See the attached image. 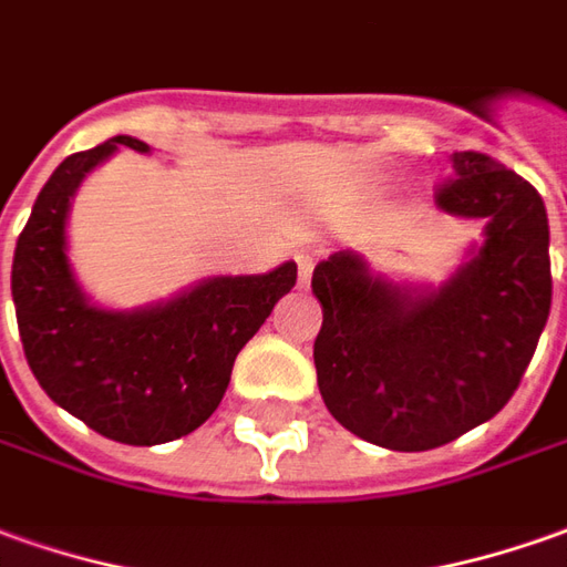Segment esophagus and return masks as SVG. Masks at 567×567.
I'll return each mask as SVG.
<instances>
[{"label":"esophagus","instance_id":"obj_1","mask_svg":"<svg viewBox=\"0 0 567 567\" xmlns=\"http://www.w3.org/2000/svg\"><path fill=\"white\" fill-rule=\"evenodd\" d=\"M295 264H298V282L310 285V276H313V257L307 251L295 254Z\"/></svg>","mask_w":567,"mask_h":567}]
</instances>
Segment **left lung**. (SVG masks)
<instances>
[{
	"label": "left lung",
	"instance_id": "8db88e82",
	"mask_svg": "<svg viewBox=\"0 0 567 567\" xmlns=\"http://www.w3.org/2000/svg\"><path fill=\"white\" fill-rule=\"evenodd\" d=\"M434 202L484 217V245L434 291L372 279L357 254L313 269V363L329 413L369 444L422 453L494 419L537 350L553 303L549 219L537 188L481 152H456Z\"/></svg>",
	"mask_w": 567,
	"mask_h": 567
}]
</instances>
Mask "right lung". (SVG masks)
Instances as JSON below:
<instances>
[{"label": "right lung", "instance_id": "add662e5", "mask_svg": "<svg viewBox=\"0 0 567 567\" xmlns=\"http://www.w3.org/2000/svg\"><path fill=\"white\" fill-rule=\"evenodd\" d=\"M114 136L58 164L42 186L11 264V298L24 357L40 388L92 431L133 446L176 441L204 425L229 388L238 350L298 282L282 264L267 276H214L167 303L133 313L92 307L68 264V210Z\"/></svg>", "mask_w": 567, "mask_h": 567}]
</instances>
